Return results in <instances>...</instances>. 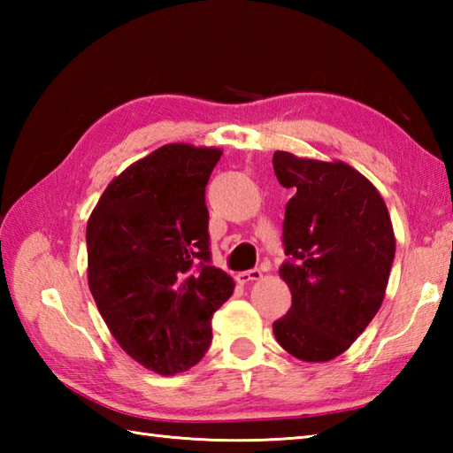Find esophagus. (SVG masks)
<instances>
[{
	"label": "esophagus",
	"instance_id": "esophagus-1",
	"mask_svg": "<svg viewBox=\"0 0 453 453\" xmlns=\"http://www.w3.org/2000/svg\"><path fill=\"white\" fill-rule=\"evenodd\" d=\"M261 278H263V273L258 271V268H251V271L239 273V274L235 276V280H237L239 284H249V282H253V280H261Z\"/></svg>",
	"mask_w": 453,
	"mask_h": 453
}]
</instances>
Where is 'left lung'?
Returning <instances> with one entry per match:
<instances>
[{
  "label": "left lung",
  "mask_w": 453,
  "mask_h": 453,
  "mask_svg": "<svg viewBox=\"0 0 453 453\" xmlns=\"http://www.w3.org/2000/svg\"><path fill=\"white\" fill-rule=\"evenodd\" d=\"M273 165L292 190L280 266L292 307L273 331L296 358L333 360L358 339L386 296L395 257L389 211L372 182L342 161L274 151Z\"/></svg>",
  "instance_id": "left-lung-1"
}]
</instances>
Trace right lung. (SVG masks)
I'll return each mask as SVG.
<instances>
[{"mask_svg":"<svg viewBox=\"0 0 453 453\" xmlns=\"http://www.w3.org/2000/svg\"><path fill=\"white\" fill-rule=\"evenodd\" d=\"M221 150L167 143L122 171L88 221L93 300L122 350L161 375L211 342L234 280L211 266L206 185Z\"/></svg>","mask_w":453,"mask_h":453,"instance_id":"1","label":"right lung"}]
</instances>
